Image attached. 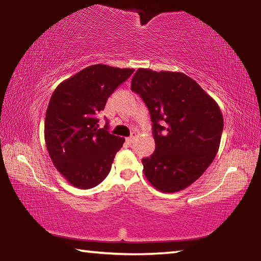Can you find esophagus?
<instances>
[{
  "label": "esophagus",
  "mask_w": 261,
  "mask_h": 261,
  "mask_svg": "<svg viewBox=\"0 0 261 261\" xmlns=\"http://www.w3.org/2000/svg\"><path fill=\"white\" fill-rule=\"evenodd\" d=\"M134 140H135V137H134V136L127 137V138H126V141H127V143H129V144H132V143H134Z\"/></svg>",
  "instance_id": "1"
}]
</instances>
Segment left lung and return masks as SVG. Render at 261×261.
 I'll return each mask as SVG.
<instances>
[{
    "mask_svg": "<svg viewBox=\"0 0 261 261\" xmlns=\"http://www.w3.org/2000/svg\"><path fill=\"white\" fill-rule=\"evenodd\" d=\"M131 91L147 106L155 151L144 174L159 191H180L205 173L219 151L223 117L218 103L182 72L138 69Z\"/></svg>",
    "mask_w": 261,
    "mask_h": 261,
    "instance_id": "8db88e82",
    "label": "left lung"
}]
</instances>
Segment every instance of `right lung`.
Wrapping results in <instances>:
<instances>
[{
    "instance_id": "right-lung-1",
    "label": "right lung",
    "mask_w": 261,
    "mask_h": 261,
    "mask_svg": "<svg viewBox=\"0 0 261 261\" xmlns=\"http://www.w3.org/2000/svg\"><path fill=\"white\" fill-rule=\"evenodd\" d=\"M134 69L94 64L55 88L45 120V140L53 163L70 184L91 189L107 177L124 138L99 129L98 113Z\"/></svg>"
}]
</instances>
